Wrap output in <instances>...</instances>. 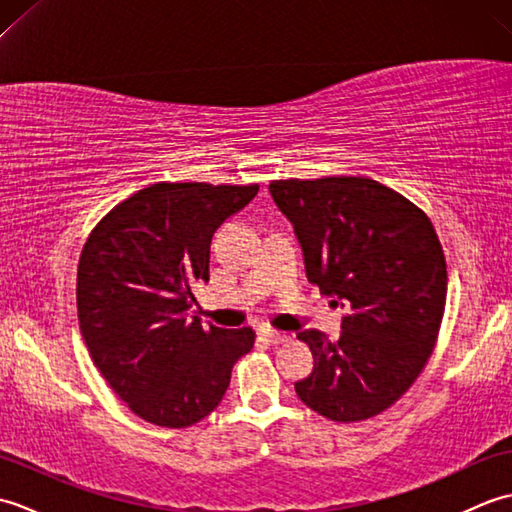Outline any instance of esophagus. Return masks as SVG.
I'll return each mask as SVG.
<instances>
[{"instance_id": "obj_1", "label": "esophagus", "mask_w": 512, "mask_h": 512, "mask_svg": "<svg viewBox=\"0 0 512 512\" xmlns=\"http://www.w3.org/2000/svg\"><path fill=\"white\" fill-rule=\"evenodd\" d=\"M262 339L264 341H268V343H273V345H277V343H284L288 336L284 334V332H277V330H273V328H264L262 330Z\"/></svg>"}]
</instances>
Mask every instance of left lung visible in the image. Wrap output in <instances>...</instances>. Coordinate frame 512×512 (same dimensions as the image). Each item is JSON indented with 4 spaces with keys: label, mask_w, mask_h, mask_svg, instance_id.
<instances>
[{
    "label": "left lung",
    "mask_w": 512,
    "mask_h": 512,
    "mask_svg": "<svg viewBox=\"0 0 512 512\" xmlns=\"http://www.w3.org/2000/svg\"><path fill=\"white\" fill-rule=\"evenodd\" d=\"M268 191L295 226L308 279L347 310L339 341L297 334L314 356L297 396L334 422L374 418L436 347L447 303L436 228L416 204L363 176L273 180Z\"/></svg>",
    "instance_id": "1"
}]
</instances>
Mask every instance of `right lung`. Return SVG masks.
Instances as JSON below:
<instances>
[{
  "instance_id": "right-lung-1",
  "label": "right lung",
  "mask_w": 512,
  "mask_h": 512,
  "mask_svg": "<svg viewBox=\"0 0 512 512\" xmlns=\"http://www.w3.org/2000/svg\"><path fill=\"white\" fill-rule=\"evenodd\" d=\"M257 184L158 182L96 224L76 273V308L94 365L138 418L182 429L220 405L250 328L187 319L209 281L211 237Z\"/></svg>"
}]
</instances>
